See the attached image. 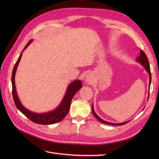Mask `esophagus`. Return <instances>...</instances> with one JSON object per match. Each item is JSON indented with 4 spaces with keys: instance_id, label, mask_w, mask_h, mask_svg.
Returning a JSON list of instances; mask_svg holds the SVG:
<instances>
[{
    "instance_id": "obj_1",
    "label": "esophagus",
    "mask_w": 159,
    "mask_h": 159,
    "mask_svg": "<svg viewBox=\"0 0 159 159\" xmlns=\"http://www.w3.org/2000/svg\"><path fill=\"white\" fill-rule=\"evenodd\" d=\"M85 81L86 82H88V84H92L94 82V77L93 75L91 73H89L86 75V79H85Z\"/></svg>"
}]
</instances>
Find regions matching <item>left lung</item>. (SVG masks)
Masks as SVG:
<instances>
[{"label":"left lung","instance_id":"obj_1","mask_svg":"<svg viewBox=\"0 0 159 159\" xmlns=\"http://www.w3.org/2000/svg\"><path fill=\"white\" fill-rule=\"evenodd\" d=\"M136 61L139 62L140 64H142L144 68L146 69V70L147 71V72L149 74V86H150V84H151V81H152V76H151V71H150V68H149V61L148 60V58L145 54V53L143 51V50H140V55L137 58ZM149 94H148V101L149 98ZM92 113L93 114V115L95 116V117L97 119V120H98L100 122L104 123V124H109V125H113V126H122V125H124L125 124L128 123L129 121H126V122H124L122 123H118V124H115V123H111L110 122H107L105 121L104 120H102V119H101L99 116L96 114V113L94 111V108H93V104H92Z\"/></svg>","mask_w":159,"mask_h":159}]
</instances>
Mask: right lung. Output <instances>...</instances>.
Returning a JSON list of instances; mask_svg holds the SVG:
<instances>
[{"label": "right lung", "instance_id": "obj_1", "mask_svg": "<svg viewBox=\"0 0 159 159\" xmlns=\"http://www.w3.org/2000/svg\"><path fill=\"white\" fill-rule=\"evenodd\" d=\"M33 41V40H30L28 43L24 47L23 52L24 49L30 44V43ZM22 52V53H23ZM22 53L19 56L17 61L16 62L14 68L12 72L11 75V83H12V93H13V98L14 100V102L15 104L16 107L17 109L22 113L25 116L28 118L32 122H35L39 124H43V125H49V124H53L57 122L61 121L65 116L68 114L70 107L71 104V100L77 91L82 88V82L79 80H75L72 81L67 88L66 92L65 93L64 97H63L62 101L59 104L55 110L48 111L44 113H34L29 110L26 109L20 102L19 98L18 97L17 93L16 91V86H15V76L16 69L19 66L20 62V58L22 55Z\"/></svg>", "mask_w": 159, "mask_h": 159}]
</instances>
